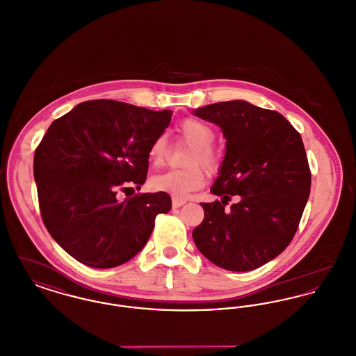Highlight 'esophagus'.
<instances>
[{
  "label": "esophagus",
  "mask_w": 356,
  "mask_h": 356,
  "mask_svg": "<svg viewBox=\"0 0 356 356\" xmlns=\"http://www.w3.org/2000/svg\"><path fill=\"white\" fill-rule=\"evenodd\" d=\"M186 204V200H181V199H177V197H173L172 199V207L173 208H180V207H183Z\"/></svg>",
  "instance_id": "obj_1"
}]
</instances>
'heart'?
Returning a JSON list of instances; mask_svg holds the SVG:
<instances>
[{"label": "heart", "mask_w": 356, "mask_h": 356, "mask_svg": "<svg viewBox=\"0 0 356 356\" xmlns=\"http://www.w3.org/2000/svg\"><path fill=\"white\" fill-rule=\"evenodd\" d=\"M177 132L180 137L192 145V151L186 156V170H170L163 175L152 177L151 186L153 191L165 192L170 196L183 199L192 192L200 189L207 183V173L213 175L220 170L224 153L213 143L215 129L203 120H183ZM168 154V138L165 135H159L148 149L149 160L154 167H163ZM204 168L202 170L201 167Z\"/></svg>", "instance_id": "1"}]
</instances>
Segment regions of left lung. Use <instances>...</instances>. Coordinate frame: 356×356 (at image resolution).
<instances>
[{
    "label": "left lung",
    "mask_w": 356,
    "mask_h": 356,
    "mask_svg": "<svg viewBox=\"0 0 356 356\" xmlns=\"http://www.w3.org/2000/svg\"><path fill=\"white\" fill-rule=\"evenodd\" d=\"M218 124L227 151L204 220L192 232L199 251L228 271H251L282 254L295 236L311 189L300 134L276 111L247 102L211 104L195 112ZM232 195L239 202L225 207Z\"/></svg>",
    "instance_id": "8db88e82"
}]
</instances>
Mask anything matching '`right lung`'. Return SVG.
Returning a JSON list of instances; mask_svg holds the SVG:
<instances>
[{
    "mask_svg": "<svg viewBox=\"0 0 356 356\" xmlns=\"http://www.w3.org/2000/svg\"><path fill=\"white\" fill-rule=\"evenodd\" d=\"M172 112L115 100L79 104L54 120L34 151L42 221L72 257L112 268L138 254L159 213L170 212L165 192L116 195L144 184L148 149L170 125Z\"/></svg>",
    "mask_w": 356,
    "mask_h": 356,
    "instance_id": "right-lung-1",
    "label": "right lung"
}]
</instances>
